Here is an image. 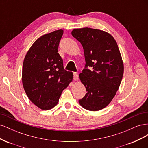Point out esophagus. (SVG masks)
<instances>
[{
  "mask_svg": "<svg viewBox=\"0 0 148 148\" xmlns=\"http://www.w3.org/2000/svg\"><path fill=\"white\" fill-rule=\"evenodd\" d=\"M73 79L75 81H78V76L77 72H73Z\"/></svg>",
  "mask_w": 148,
  "mask_h": 148,
  "instance_id": "obj_1",
  "label": "esophagus"
}]
</instances>
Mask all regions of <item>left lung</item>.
Segmentation results:
<instances>
[{"instance_id":"obj_1","label":"left lung","mask_w":148,"mask_h":148,"mask_svg":"<svg viewBox=\"0 0 148 148\" xmlns=\"http://www.w3.org/2000/svg\"><path fill=\"white\" fill-rule=\"evenodd\" d=\"M71 34L83 46L86 61L79 77L87 92L79 103L88 110H101L112 100L123 77V63L118 45L112 36L99 29H74Z\"/></svg>"}]
</instances>
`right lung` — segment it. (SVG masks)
Wrapping results in <instances>:
<instances>
[{
  "label": "right lung",
  "instance_id": "obj_1",
  "mask_svg": "<svg viewBox=\"0 0 148 148\" xmlns=\"http://www.w3.org/2000/svg\"><path fill=\"white\" fill-rule=\"evenodd\" d=\"M62 29L42 36L25 56L22 83L26 95L42 110L56 106L64 89L73 79V73L66 71L58 52Z\"/></svg>",
  "mask_w": 148,
  "mask_h": 148
}]
</instances>
